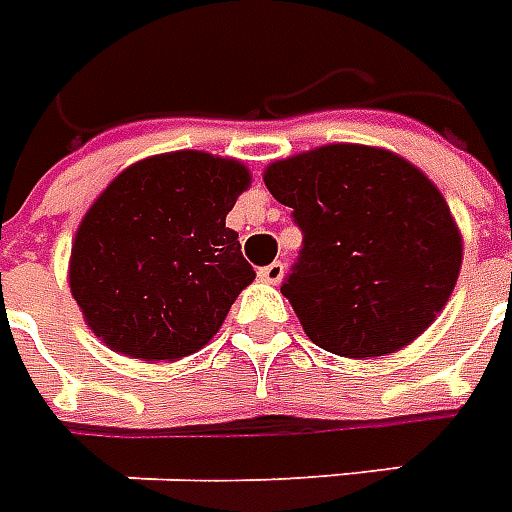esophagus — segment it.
Instances as JSON below:
<instances>
[{
    "instance_id": "obj_1",
    "label": "esophagus",
    "mask_w": 512,
    "mask_h": 512,
    "mask_svg": "<svg viewBox=\"0 0 512 512\" xmlns=\"http://www.w3.org/2000/svg\"><path fill=\"white\" fill-rule=\"evenodd\" d=\"M257 276H260L263 282H268V285H279V282L285 279V266H282V263H271V266L260 268Z\"/></svg>"
}]
</instances>
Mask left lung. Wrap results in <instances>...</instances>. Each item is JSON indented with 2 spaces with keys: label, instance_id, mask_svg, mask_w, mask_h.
<instances>
[{
  "label": "left lung",
  "instance_id": "obj_1",
  "mask_svg": "<svg viewBox=\"0 0 512 512\" xmlns=\"http://www.w3.org/2000/svg\"><path fill=\"white\" fill-rule=\"evenodd\" d=\"M263 181L304 230L282 295L317 347L391 355L437 320L464 244L423 170L380 146L328 143L271 162Z\"/></svg>",
  "mask_w": 512,
  "mask_h": 512
}]
</instances>
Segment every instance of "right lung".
<instances>
[{
	"label": "right lung",
	"mask_w": 512,
	"mask_h": 512,
	"mask_svg": "<svg viewBox=\"0 0 512 512\" xmlns=\"http://www.w3.org/2000/svg\"><path fill=\"white\" fill-rule=\"evenodd\" d=\"M249 184L244 162L184 149L132 162L102 189L75 230L67 279L105 347L170 363L214 339L255 279L225 227Z\"/></svg>",
	"instance_id": "1"
}]
</instances>
